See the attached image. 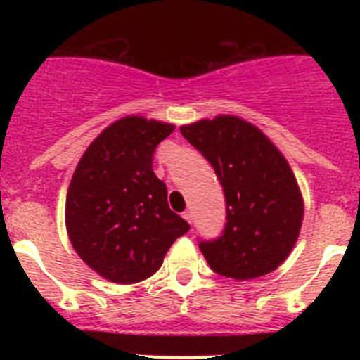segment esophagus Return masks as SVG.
<instances>
[{"instance_id": "1", "label": "esophagus", "mask_w": 360, "mask_h": 360, "mask_svg": "<svg viewBox=\"0 0 360 360\" xmlns=\"http://www.w3.org/2000/svg\"><path fill=\"white\" fill-rule=\"evenodd\" d=\"M183 217H184V219H186L190 224L193 223V212H191V210H184Z\"/></svg>"}]
</instances>
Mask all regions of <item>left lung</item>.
<instances>
[{"mask_svg":"<svg viewBox=\"0 0 360 360\" xmlns=\"http://www.w3.org/2000/svg\"><path fill=\"white\" fill-rule=\"evenodd\" d=\"M181 134L212 165L224 191L223 231L198 242L209 266L237 281L281 266L303 221V198L281 151L259 129L235 116L184 125Z\"/></svg>","mask_w":360,"mask_h":360,"instance_id":"left-lung-1","label":"left lung"}]
</instances>
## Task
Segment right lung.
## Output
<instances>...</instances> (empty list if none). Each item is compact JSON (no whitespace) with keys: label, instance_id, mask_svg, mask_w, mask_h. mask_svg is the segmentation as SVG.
Instances as JSON below:
<instances>
[{"label":"right lung","instance_id":"1","mask_svg":"<svg viewBox=\"0 0 360 360\" xmlns=\"http://www.w3.org/2000/svg\"><path fill=\"white\" fill-rule=\"evenodd\" d=\"M174 125L127 116L89 146L69 184L66 226L78 256L101 277L136 284L157 274L170 245L190 230L172 212L153 153Z\"/></svg>","mask_w":360,"mask_h":360}]
</instances>
